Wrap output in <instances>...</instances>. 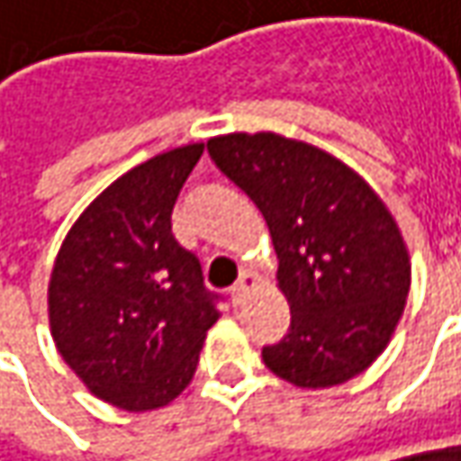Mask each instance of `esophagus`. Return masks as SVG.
<instances>
[{"label":"esophagus","instance_id":"34e87169","mask_svg":"<svg viewBox=\"0 0 461 461\" xmlns=\"http://www.w3.org/2000/svg\"><path fill=\"white\" fill-rule=\"evenodd\" d=\"M253 289H256V276H253V274H242V279L231 286V303H234V305H245Z\"/></svg>","mask_w":461,"mask_h":461}]
</instances>
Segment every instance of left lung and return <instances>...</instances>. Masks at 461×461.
<instances>
[{"instance_id":"obj_1","label":"left lung","mask_w":461,"mask_h":461,"mask_svg":"<svg viewBox=\"0 0 461 461\" xmlns=\"http://www.w3.org/2000/svg\"><path fill=\"white\" fill-rule=\"evenodd\" d=\"M208 153L263 213L279 256L289 334L266 367L300 389H331L378 360L407 305L412 263L384 198L329 150L279 132H230Z\"/></svg>"}]
</instances>
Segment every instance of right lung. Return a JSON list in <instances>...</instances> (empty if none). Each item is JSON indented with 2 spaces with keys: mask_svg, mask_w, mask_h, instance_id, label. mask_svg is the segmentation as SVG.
I'll return each instance as SVG.
<instances>
[{
  "mask_svg": "<svg viewBox=\"0 0 461 461\" xmlns=\"http://www.w3.org/2000/svg\"><path fill=\"white\" fill-rule=\"evenodd\" d=\"M201 153L203 143L179 146L117 176L54 258L51 339L86 389L124 412L175 402L221 315L198 258L172 234V208Z\"/></svg>",
  "mask_w": 461,
  "mask_h": 461,
  "instance_id": "right-lung-1",
  "label": "right lung"
}]
</instances>
